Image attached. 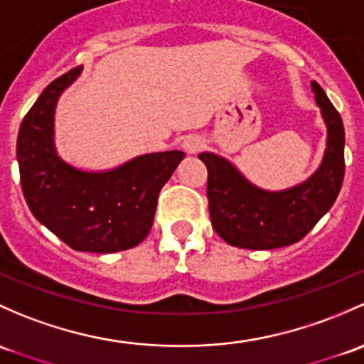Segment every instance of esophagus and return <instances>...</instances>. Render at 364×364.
Segmentation results:
<instances>
[{
	"mask_svg": "<svg viewBox=\"0 0 364 364\" xmlns=\"http://www.w3.org/2000/svg\"><path fill=\"white\" fill-rule=\"evenodd\" d=\"M183 148L186 153H198L205 148V139L200 136H186L183 141Z\"/></svg>",
	"mask_w": 364,
	"mask_h": 364,
	"instance_id": "1",
	"label": "esophagus"
}]
</instances>
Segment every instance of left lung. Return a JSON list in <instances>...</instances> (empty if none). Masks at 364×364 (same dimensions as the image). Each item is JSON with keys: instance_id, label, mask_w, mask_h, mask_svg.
Returning a JSON list of instances; mask_svg holds the SVG:
<instances>
[{"instance_id": "8db88e82", "label": "left lung", "mask_w": 364, "mask_h": 364, "mask_svg": "<svg viewBox=\"0 0 364 364\" xmlns=\"http://www.w3.org/2000/svg\"><path fill=\"white\" fill-rule=\"evenodd\" d=\"M316 101L328 125V148L319 171L286 192H263L250 185L232 164L213 153L198 159L208 167V198L213 228L228 244L244 250H275L298 242L328 213L346 174L342 117L312 82Z\"/></svg>"}]
</instances>
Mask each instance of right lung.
Listing matches in <instances>:
<instances>
[{
  "instance_id": "obj_1",
  "label": "right lung",
  "mask_w": 364,
  "mask_h": 364,
  "mask_svg": "<svg viewBox=\"0 0 364 364\" xmlns=\"http://www.w3.org/2000/svg\"><path fill=\"white\" fill-rule=\"evenodd\" d=\"M80 70L53 80L22 120L17 137L22 192L34 218L73 250H131L150 233L160 190L185 153H150L102 174L64 164L53 150V109Z\"/></svg>"
}]
</instances>
